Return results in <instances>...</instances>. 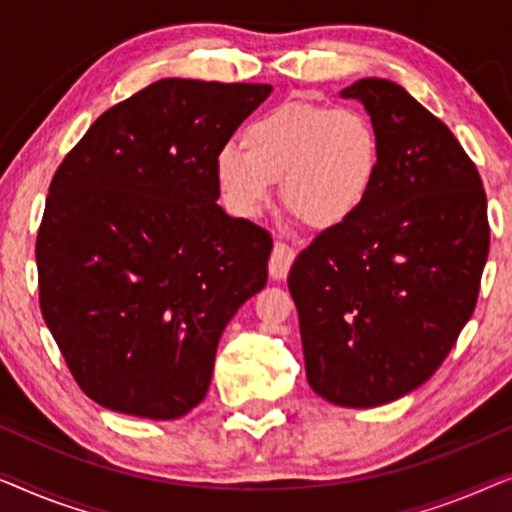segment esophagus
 <instances>
[{
	"instance_id": "1",
	"label": "esophagus",
	"mask_w": 512,
	"mask_h": 512,
	"mask_svg": "<svg viewBox=\"0 0 512 512\" xmlns=\"http://www.w3.org/2000/svg\"><path fill=\"white\" fill-rule=\"evenodd\" d=\"M294 257H297V250L287 246V243L278 241L276 246H273V253L269 259V273L273 280H283L287 273H290V266L294 262Z\"/></svg>"
}]
</instances>
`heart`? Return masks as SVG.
Returning a JSON list of instances; mask_svg holds the SVG:
<instances>
[{
    "instance_id": "b5f03b06",
    "label": "heart",
    "mask_w": 512,
    "mask_h": 512,
    "mask_svg": "<svg viewBox=\"0 0 512 512\" xmlns=\"http://www.w3.org/2000/svg\"><path fill=\"white\" fill-rule=\"evenodd\" d=\"M241 143L213 157L215 185L239 218H257L283 181L287 206L313 227H338L362 211L378 181V132L350 106L280 104L250 120Z\"/></svg>"
}]
</instances>
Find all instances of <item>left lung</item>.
Returning a JSON list of instances; mask_svg holds the SVG:
<instances>
[{"instance_id":"obj_1","label":"left lung","mask_w":512,"mask_h":512,"mask_svg":"<svg viewBox=\"0 0 512 512\" xmlns=\"http://www.w3.org/2000/svg\"><path fill=\"white\" fill-rule=\"evenodd\" d=\"M369 113L380 171L355 218L294 259L306 378L336 406L397 401L434 376L473 315L489 253L478 169L436 115L385 78L341 90Z\"/></svg>"}]
</instances>
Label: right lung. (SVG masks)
<instances>
[{
	"label": "right lung",
	"mask_w": 512,
	"mask_h": 512,
	"mask_svg": "<svg viewBox=\"0 0 512 512\" xmlns=\"http://www.w3.org/2000/svg\"><path fill=\"white\" fill-rule=\"evenodd\" d=\"M271 85L162 78L64 157L37 239L43 320L99 406L176 420L229 320L266 285L269 232L218 204L213 157Z\"/></svg>",
	"instance_id": "right-lung-1"
}]
</instances>
